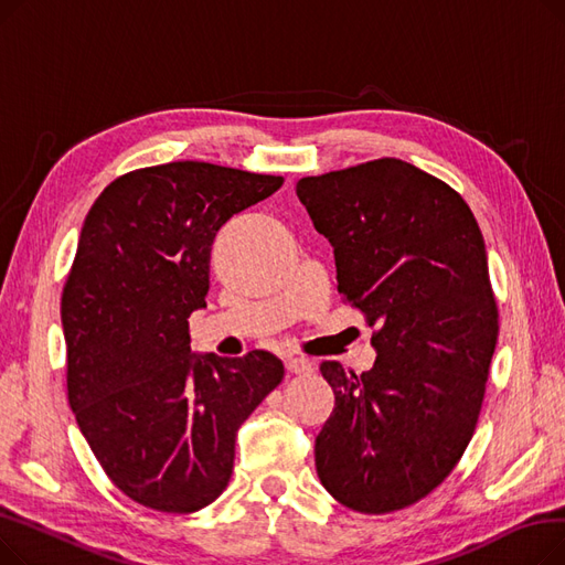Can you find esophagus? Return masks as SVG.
I'll return each mask as SVG.
<instances>
[{"instance_id":"34e87169","label":"esophagus","mask_w":565,"mask_h":565,"mask_svg":"<svg viewBox=\"0 0 565 565\" xmlns=\"http://www.w3.org/2000/svg\"><path fill=\"white\" fill-rule=\"evenodd\" d=\"M286 371L295 375H307L311 373V362L305 358H286Z\"/></svg>"}]
</instances>
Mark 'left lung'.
Segmentation results:
<instances>
[{"instance_id":"8db88e82","label":"left lung","mask_w":565,"mask_h":565,"mask_svg":"<svg viewBox=\"0 0 565 565\" xmlns=\"http://www.w3.org/2000/svg\"><path fill=\"white\" fill-rule=\"evenodd\" d=\"M295 192L377 352L360 375L320 364L337 403L316 437L318 479L352 511L394 513L449 477L479 422L499 334L483 233L454 188L396 158Z\"/></svg>"}]
</instances>
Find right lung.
<instances>
[{
  "label": "right lung",
  "instance_id": "add662e5",
  "mask_svg": "<svg viewBox=\"0 0 565 565\" xmlns=\"http://www.w3.org/2000/svg\"><path fill=\"white\" fill-rule=\"evenodd\" d=\"M281 175L169 162L118 175L88 211L62 295L68 403L111 483L194 513L228 486L235 435L284 377L273 352L194 354L211 247Z\"/></svg>",
  "mask_w": 565,
  "mask_h": 565
}]
</instances>
